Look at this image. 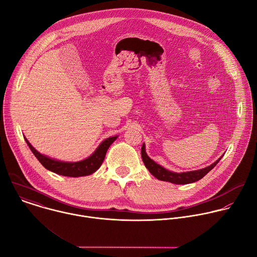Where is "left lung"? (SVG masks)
<instances>
[{"mask_svg":"<svg viewBox=\"0 0 257 257\" xmlns=\"http://www.w3.org/2000/svg\"><path fill=\"white\" fill-rule=\"evenodd\" d=\"M141 155H142V160L145 164V167L149 170V172L154 177H156L157 179H159L161 181H167V182H170V183H173V184H189V183H193V182H196V181L200 180L210 170H212L216 166V164L220 161V159L223 156L222 155L214 163H212L211 165H209L205 168L198 169V170H193V171L177 173V172H173V171H170V170L164 168L163 166L157 164L154 160H152L146 153L145 144L142 145Z\"/></svg>","mask_w":257,"mask_h":257,"instance_id":"obj_1","label":"left lung"}]
</instances>
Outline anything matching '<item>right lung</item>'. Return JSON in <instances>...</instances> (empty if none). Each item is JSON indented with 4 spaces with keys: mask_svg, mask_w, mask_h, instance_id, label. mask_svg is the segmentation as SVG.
I'll use <instances>...</instances> for the list:
<instances>
[{
    "mask_svg": "<svg viewBox=\"0 0 257 257\" xmlns=\"http://www.w3.org/2000/svg\"><path fill=\"white\" fill-rule=\"evenodd\" d=\"M25 141L27 142L29 148L33 152V154L36 156V158L40 161V163L49 171H52L56 174L68 176V177H81V176H87L94 172H96L99 167L102 165L106 152L110 145L118 138V136H113L105 139L100 143V145L96 148V150L86 159L77 161V162H66V161H60L53 159L51 157H48L44 154H41L38 152L31 143L27 140L26 137Z\"/></svg>",
    "mask_w": 257,
    "mask_h": 257,
    "instance_id": "right-lung-1",
    "label": "right lung"
}]
</instances>
